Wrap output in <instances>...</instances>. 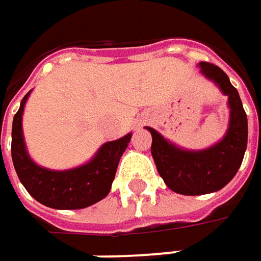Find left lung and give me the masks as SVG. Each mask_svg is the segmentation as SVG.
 Segmentation results:
<instances>
[{
  "mask_svg": "<svg viewBox=\"0 0 261 261\" xmlns=\"http://www.w3.org/2000/svg\"><path fill=\"white\" fill-rule=\"evenodd\" d=\"M200 68L228 95L230 125L226 137L203 151H186L147 127L153 136L151 154L159 174L168 189L184 196H200L223 189L239 171L247 147V116L239 91L217 65L201 61Z\"/></svg>",
  "mask_w": 261,
  "mask_h": 261,
  "instance_id": "1",
  "label": "left lung"
}]
</instances>
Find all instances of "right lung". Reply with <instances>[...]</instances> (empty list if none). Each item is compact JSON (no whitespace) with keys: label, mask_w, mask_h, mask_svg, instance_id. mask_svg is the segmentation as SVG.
<instances>
[{"label":"right lung","mask_w":261,"mask_h":261,"mask_svg":"<svg viewBox=\"0 0 261 261\" xmlns=\"http://www.w3.org/2000/svg\"><path fill=\"white\" fill-rule=\"evenodd\" d=\"M30 93L12 120L11 155L19 181L41 204L51 208L75 210L100 201L111 190L118 161L130 143L131 134L110 141L101 147L93 160L84 166L65 171H51L37 166L25 151L21 117Z\"/></svg>","instance_id":"add662e5"}]
</instances>
